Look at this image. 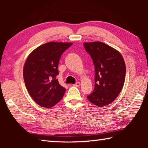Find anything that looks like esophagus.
I'll return each mask as SVG.
<instances>
[{"label":"esophagus","instance_id":"esophagus-1","mask_svg":"<svg viewBox=\"0 0 148 148\" xmlns=\"http://www.w3.org/2000/svg\"><path fill=\"white\" fill-rule=\"evenodd\" d=\"M74 86H76V87H79L80 86V82H76V83L75 84Z\"/></svg>","mask_w":148,"mask_h":148}]
</instances>
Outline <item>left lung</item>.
<instances>
[{
	"mask_svg": "<svg viewBox=\"0 0 148 148\" xmlns=\"http://www.w3.org/2000/svg\"><path fill=\"white\" fill-rule=\"evenodd\" d=\"M95 66V87L87 97L96 106L112 103L123 87L126 66L121 53L102 42L84 43Z\"/></svg>",
	"mask_w": 148,
	"mask_h": 148,
	"instance_id": "left-lung-1",
	"label": "left lung"
}]
</instances>
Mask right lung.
I'll list each match as a JSON object with an SVG mask.
<instances>
[{"label": "right lung", "mask_w": 148, "mask_h": 148, "mask_svg": "<svg viewBox=\"0 0 148 148\" xmlns=\"http://www.w3.org/2000/svg\"><path fill=\"white\" fill-rule=\"evenodd\" d=\"M72 43L50 42L31 52L23 68L26 88L36 104L51 108L61 101L66 89L59 84L58 65L61 55Z\"/></svg>", "instance_id": "obj_1"}]
</instances>
